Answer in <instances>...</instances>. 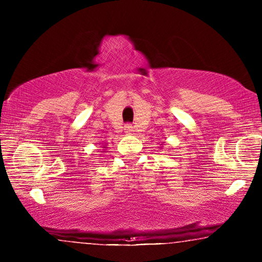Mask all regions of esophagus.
<instances>
[{
  "label": "esophagus",
  "mask_w": 262,
  "mask_h": 262,
  "mask_svg": "<svg viewBox=\"0 0 262 262\" xmlns=\"http://www.w3.org/2000/svg\"><path fill=\"white\" fill-rule=\"evenodd\" d=\"M124 131H125V134L131 135L132 132H134V127H132L131 124H126V125H125V127H124Z\"/></svg>",
  "instance_id": "esophagus-1"
}]
</instances>
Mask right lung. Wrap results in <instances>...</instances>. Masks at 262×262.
<instances>
[{
	"label": "right lung",
	"mask_w": 262,
	"mask_h": 262,
	"mask_svg": "<svg viewBox=\"0 0 262 262\" xmlns=\"http://www.w3.org/2000/svg\"><path fill=\"white\" fill-rule=\"evenodd\" d=\"M106 149V145H103V149H102V151H103V150H105Z\"/></svg>",
	"instance_id": "right-lung-1"
}]
</instances>
